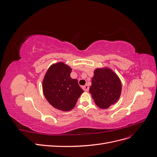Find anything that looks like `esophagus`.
<instances>
[{"mask_svg": "<svg viewBox=\"0 0 157 157\" xmlns=\"http://www.w3.org/2000/svg\"><path fill=\"white\" fill-rule=\"evenodd\" d=\"M82 88L85 92H88L89 90V86H88V85H85V86H83Z\"/></svg>", "mask_w": 157, "mask_h": 157, "instance_id": "esophagus-1", "label": "esophagus"}]
</instances>
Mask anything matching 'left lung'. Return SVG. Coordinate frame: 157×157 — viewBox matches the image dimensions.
I'll return each mask as SVG.
<instances>
[{"label":"left lung","instance_id":"obj_1","mask_svg":"<svg viewBox=\"0 0 157 157\" xmlns=\"http://www.w3.org/2000/svg\"><path fill=\"white\" fill-rule=\"evenodd\" d=\"M121 90V80L113 70L108 67L94 70L90 93L98 107L106 109L116 103Z\"/></svg>","mask_w":157,"mask_h":157}]
</instances>
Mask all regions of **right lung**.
<instances>
[{"label":"right lung","instance_id":"add662e5","mask_svg":"<svg viewBox=\"0 0 157 157\" xmlns=\"http://www.w3.org/2000/svg\"><path fill=\"white\" fill-rule=\"evenodd\" d=\"M72 71L63 62L52 64L42 81V91L46 100L54 108L63 111L73 109L84 91L77 79L70 77Z\"/></svg>","mask_w":157,"mask_h":157}]
</instances>
